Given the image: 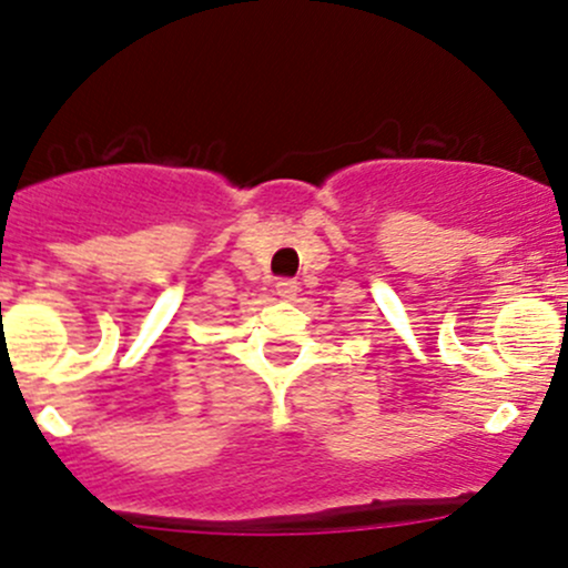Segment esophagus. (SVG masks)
Wrapping results in <instances>:
<instances>
[{"label": "esophagus", "instance_id": "34e87169", "mask_svg": "<svg viewBox=\"0 0 568 568\" xmlns=\"http://www.w3.org/2000/svg\"><path fill=\"white\" fill-rule=\"evenodd\" d=\"M274 288H277V296H283V300H291V296L296 294V283H294V280H280V283L274 285Z\"/></svg>", "mask_w": 568, "mask_h": 568}]
</instances>
